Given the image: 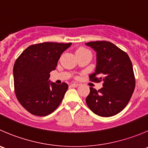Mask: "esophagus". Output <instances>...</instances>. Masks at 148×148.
<instances>
[{
    "label": "esophagus",
    "instance_id": "34e87169",
    "mask_svg": "<svg viewBox=\"0 0 148 148\" xmlns=\"http://www.w3.org/2000/svg\"><path fill=\"white\" fill-rule=\"evenodd\" d=\"M79 85V84H78V83H73V84H71L70 86L72 87H77Z\"/></svg>",
    "mask_w": 148,
    "mask_h": 148
}]
</instances>
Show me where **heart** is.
<instances>
[{"label":"heart","mask_w":148,"mask_h":148,"mask_svg":"<svg viewBox=\"0 0 148 148\" xmlns=\"http://www.w3.org/2000/svg\"><path fill=\"white\" fill-rule=\"evenodd\" d=\"M86 50H87V49H85V48H78V49L77 50V51H76V52H79V51H86Z\"/></svg>","instance_id":"heart-1"}]
</instances>
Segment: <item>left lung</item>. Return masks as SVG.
I'll list each match as a JSON object with an SVG mask.
<instances>
[{"mask_svg":"<svg viewBox=\"0 0 148 148\" xmlns=\"http://www.w3.org/2000/svg\"><path fill=\"white\" fill-rule=\"evenodd\" d=\"M86 45L97 53L95 71L90 75V80L103 81L100 90L90 87L86 103L94 114L103 117L112 116L127 106L134 90L132 64L127 53L112 42L95 41Z\"/></svg>","mask_w":148,"mask_h":148,"instance_id":"left-lung-1","label":"left lung"}]
</instances>
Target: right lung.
Here are the masks:
<instances>
[{"label": "right lung", "instance_id": "right-lung-1", "mask_svg": "<svg viewBox=\"0 0 148 148\" xmlns=\"http://www.w3.org/2000/svg\"><path fill=\"white\" fill-rule=\"evenodd\" d=\"M71 43L42 42L26 48L14 66V91L20 104L30 114H51L62 101L68 84L50 82V73Z\"/></svg>", "mask_w": 148, "mask_h": 148}]
</instances>
